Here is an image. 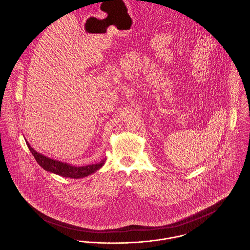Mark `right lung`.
<instances>
[{"label":"right lung","mask_w":250,"mask_h":250,"mask_svg":"<svg viewBox=\"0 0 250 250\" xmlns=\"http://www.w3.org/2000/svg\"><path fill=\"white\" fill-rule=\"evenodd\" d=\"M26 144L29 150L31 151L32 155H34V157L36 158L37 163L45 170L62 177H66V178H84L92 173H95V171H97L100 167H102L106 162V158H104L103 160H101L99 163H96V164L83 167L72 166L71 164L61 162L59 160L49 158L46 155L36 152V150H34V148L31 147V145L27 141H26Z\"/></svg>","instance_id":"add662e5"}]
</instances>
